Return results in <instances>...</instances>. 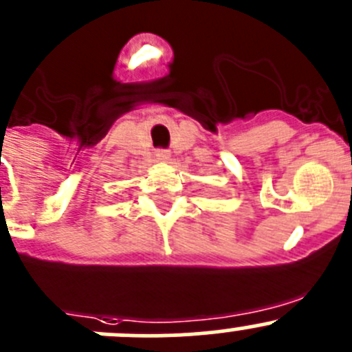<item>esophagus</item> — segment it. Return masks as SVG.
<instances>
[{"label":"esophagus","mask_w":352,"mask_h":352,"mask_svg":"<svg viewBox=\"0 0 352 352\" xmlns=\"http://www.w3.org/2000/svg\"><path fill=\"white\" fill-rule=\"evenodd\" d=\"M156 160H160V162H166V160H170V153L168 151H156Z\"/></svg>","instance_id":"1"}]
</instances>
